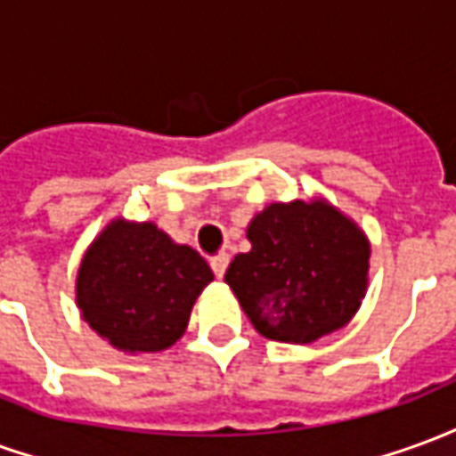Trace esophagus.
<instances>
[{
  "instance_id": "34e87169",
  "label": "esophagus",
  "mask_w": 456,
  "mask_h": 456,
  "mask_svg": "<svg viewBox=\"0 0 456 456\" xmlns=\"http://www.w3.org/2000/svg\"><path fill=\"white\" fill-rule=\"evenodd\" d=\"M209 266L215 271V276L217 278H224V271L229 266V254H217V256L209 258Z\"/></svg>"
}]
</instances>
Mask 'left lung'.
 Wrapping results in <instances>:
<instances>
[{
    "label": "left lung",
    "mask_w": 456,
    "mask_h": 456,
    "mask_svg": "<svg viewBox=\"0 0 456 456\" xmlns=\"http://www.w3.org/2000/svg\"><path fill=\"white\" fill-rule=\"evenodd\" d=\"M224 281L251 325L268 339L310 344L335 332L362 305L369 241L325 200L273 202L247 229Z\"/></svg>",
    "instance_id": "8db88e82"
}]
</instances>
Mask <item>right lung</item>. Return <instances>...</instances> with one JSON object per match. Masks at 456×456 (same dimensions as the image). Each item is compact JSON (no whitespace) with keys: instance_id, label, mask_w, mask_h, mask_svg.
Instances as JSON below:
<instances>
[{"instance_id":"add662e5","label":"right lung","mask_w":456,"mask_h":456,"mask_svg":"<svg viewBox=\"0 0 456 456\" xmlns=\"http://www.w3.org/2000/svg\"><path fill=\"white\" fill-rule=\"evenodd\" d=\"M212 281L195 248L156 224L112 222L87 248L77 307L97 335L124 352H160L185 332L190 310Z\"/></svg>"}]
</instances>
